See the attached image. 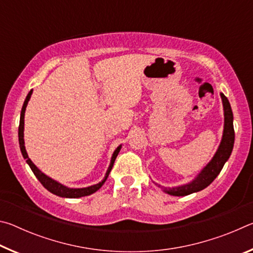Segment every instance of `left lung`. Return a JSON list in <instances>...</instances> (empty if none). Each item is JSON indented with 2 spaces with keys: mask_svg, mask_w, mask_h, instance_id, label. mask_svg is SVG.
Instances as JSON below:
<instances>
[{
  "mask_svg": "<svg viewBox=\"0 0 253 253\" xmlns=\"http://www.w3.org/2000/svg\"><path fill=\"white\" fill-rule=\"evenodd\" d=\"M220 95L222 98V102H223L224 109V129L221 144L219 148H217L215 155L213 156L211 162L201 170V173L191 183L177 187H164L163 191H164L165 193L174 196H185L203 190V188L208 187L210 184L215 179L217 175L220 174L221 169H223L225 162L229 160L231 153H232L234 144L233 114L228 98H226L223 93H220Z\"/></svg>",
  "mask_w": 253,
  "mask_h": 253,
  "instance_id": "obj_1",
  "label": "left lung"
}]
</instances>
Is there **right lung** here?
I'll list each match as a JSON object with an SVG mask.
<instances>
[{
	"instance_id": "right-lung-1",
	"label": "right lung",
	"mask_w": 253,
	"mask_h": 253,
	"mask_svg": "<svg viewBox=\"0 0 253 253\" xmlns=\"http://www.w3.org/2000/svg\"><path fill=\"white\" fill-rule=\"evenodd\" d=\"M31 95H32V90L28 93V96H27V98H25V100H24L22 110H21L20 125H19V144H20L21 153H22L24 160H27V163L29 164L30 169H32L33 174L36 175L37 178L39 179L40 183L46 188V190H48L49 192H51V193H52V194H55V195H58V196H61V198L77 199V198H81V196H87V195H90L92 193H95L96 191L99 190V188L102 185H104V183L106 182L107 177H108L110 170H111V169H113V166H114L115 160H116L118 153H119V151H121L122 145L116 148V151L114 152L113 156H111L110 165H109L108 169H107L104 179H102L101 182H99L98 184H95V185H91V186H88V187H83V188H69V187H67L65 185H62V184L58 183L57 181H54V179L50 178L49 176H46L45 174L42 173L41 170L38 169L36 165L33 164L32 161L30 160L29 156H28V153H27V151H25L24 138H23V136H24V134H23V130H24V113H25V108H27V105H28V102L30 100V98H31Z\"/></svg>"
}]
</instances>
